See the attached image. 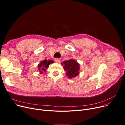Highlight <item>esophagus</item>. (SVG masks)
<instances>
[{"label": "esophagus", "mask_w": 125, "mask_h": 125, "mask_svg": "<svg viewBox=\"0 0 125 125\" xmlns=\"http://www.w3.org/2000/svg\"><path fill=\"white\" fill-rule=\"evenodd\" d=\"M55 62L56 63H59L60 62V60L59 59H58V58H56L55 59Z\"/></svg>", "instance_id": "obj_1"}]
</instances>
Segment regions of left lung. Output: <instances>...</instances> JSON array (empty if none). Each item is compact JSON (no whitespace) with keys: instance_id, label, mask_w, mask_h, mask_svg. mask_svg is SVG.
Segmentation results:
<instances>
[{"instance_id":"8db88e82","label":"left lung","mask_w":125,"mask_h":125,"mask_svg":"<svg viewBox=\"0 0 125 125\" xmlns=\"http://www.w3.org/2000/svg\"><path fill=\"white\" fill-rule=\"evenodd\" d=\"M63 65V68L66 71V74L69 78H74L77 76L79 74V70L80 69V66L75 60L70 59L67 61L63 62L61 63Z\"/></svg>"}]
</instances>
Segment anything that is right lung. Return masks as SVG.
I'll list each match as a JSON object with an SVG mask.
<instances>
[{
	"mask_svg": "<svg viewBox=\"0 0 125 125\" xmlns=\"http://www.w3.org/2000/svg\"><path fill=\"white\" fill-rule=\"evenodd\" d=\"M53 63H54V62L52 60H44V61H41L38 66V69L39 70L41 73H42L43 71H46V69L49 67V65Z\"/></svg>",
	"mask_w": 125,
	"mask_h": 125,
	"instance_id": "right-lung-1",
	"label": "right lung"
}]
</instances>
